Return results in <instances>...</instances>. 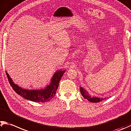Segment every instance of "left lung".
Segmentation results:
<instances>
[{"label": "left lung", "instance_id": "8db88e82", "mask_svg": "<svg viewBox=\"0 0 131 131\" xmlns=\"http://www.w3.org/2000/svg\"><path fill=\"white\" fill-rule=\"evenodd\" d=\"M80 90L81 94H82L83 97L85 99H87L88 100L91 102V103H99V102L104 100H106V98H108V97H106H106L105 98H101V97H99L91 96L89 94L88 92L86 89H84V88H82L81 86L80 88Z\"/></svg>", "mask_w": 131, "mask_h": 131}]
</instances>
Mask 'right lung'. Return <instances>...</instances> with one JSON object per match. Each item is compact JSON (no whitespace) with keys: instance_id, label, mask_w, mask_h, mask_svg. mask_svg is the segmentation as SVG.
<instances>
[{"instance_id":"obj_1","label":"right lung","mask_w":131,"mask_h":131,"mask_svg":"<svg viewBox=\"0 0 131 131\" xmlns=\"http://www.w3.org/2000/svg\"><path fill=\"white\" fill-rule=\"evenodd\" d=\"M65 72V70L62 69L56 71L52 77L49 85H47L45 88L34 90L26 89L18 86L14 83L7 71L6 73L9 84L16 93L28 100L36 103H45L49 101L55 96L59 82Z\"/></svg>"}]
</instances>
